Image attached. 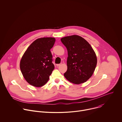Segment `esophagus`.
<instances>
[{
	"label": "esophagus",
	"mask_w": 122,
	"mask_h": 122,
	"mask_svg": "<svg viewBox=\"0 0 122 122\" xmlns=\"http://www.w3.org/2000/svg\"><path fill=\"white\" fill-rule=\"evenodd\" d=\"M61 65V64H56V66H60Z\"/></svg>",
	"instance_id": "34e87169"
}]
</instances>
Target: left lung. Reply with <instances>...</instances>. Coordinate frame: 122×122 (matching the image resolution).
<instances>
[{
	"label": "left lung",
	"instance_id": "1",
	"mask_svg": "<svg viewBox=\"0 0 122 122\" xmlns=\"http://www.w3.org/2000/svg\"><path fill=\"white\" fill-rule=\"evenodd\" d=\"M67 50V69L65 77L79 84L85 82L93 75L97 64L96 55L90 44L78 35L61 39Z\"/></svg>",
	"mask_w": 122,
	"mask_h": 122
}]
</instances>
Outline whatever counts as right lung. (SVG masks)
Masks as SVG:
<instances>
[{"instance_id":"obj_1","label":"right lung","mask_w":122,"mask_h":122,"mask_svg":"<svg viewBox=\"0 0 122 122\" xmlns=\"http://www.w3.org/2000/svg\"><path fill=\"white\" fill-rule=\"evenodd\" d=\"M55 41L54 38L38 39L23 56L20 64L21 71L26 81L32 86L41 87L48 81L55 68L50 50Z\"/></svg>"}]
</instances>
